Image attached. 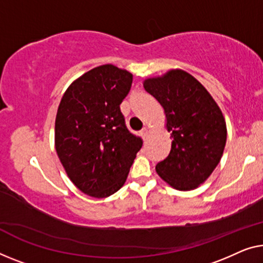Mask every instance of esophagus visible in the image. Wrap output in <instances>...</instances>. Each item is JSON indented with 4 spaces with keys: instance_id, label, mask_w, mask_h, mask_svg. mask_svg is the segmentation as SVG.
Returning <instances> with one entry per match:
<instances>
[{
    "instance_id": "obj_1",
    "label": "esophagus",
    "mask_w": 263,
    "mask_h": 263,
    "mask_svg": "<svg viewBox=\"0 0 263 263\" xmlns=\"http://www.w3.org/2000/svg\"><path fill=\"white\" fill-rule=\"evenodd\" d=\"M150 133V130H148L147 126H145L142 131H140V135H142L143 138H146V136Z\"/></svg>"
}]
</instances>
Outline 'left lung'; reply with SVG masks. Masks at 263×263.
<instances>
[{"instance_id": "1", "label": "left lung", "mask_w": 263, "mask_h": 263, "mask_svg": "<svg viewBox=\"0 0 263 263\" xmlns=\"http://www.w3.org/2000/svg\"><path fill=\"white\" fill-rule=\"evenodd\" d=\"M145 91L162 105L171 150L156 172L179 191L204 183L222 158L227 124L211 94L185 70L174 68L143 81Z\"/></svg>"}]
</instances>
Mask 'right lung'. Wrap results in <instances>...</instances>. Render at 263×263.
Returning a JSON list of instances; mask_svg holds the SVG:
<instances>
[{
  "label": "right lung",
  "instance_id": "right-lung-1",
  "mask_svg": "<svg viewBox=\"0 0 263 263\" xmlns=\"http://www.w3.org/2000/svg\"><path fill=\"white\" fill-rule=\"evenodd\" d=\"M132 79V73L115 65L98 66L77 78L59 104L57 154L72 183L91 197L117 193L142 147L119 107Z\"/></svg>",
  "mask_w": 263,
  "mask_h": 263
}]
</instances>
